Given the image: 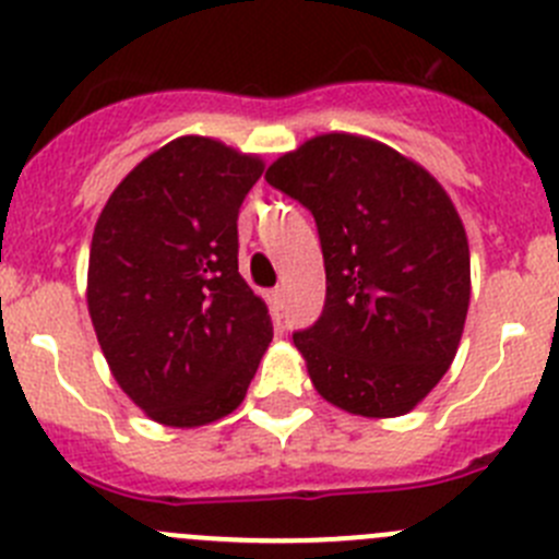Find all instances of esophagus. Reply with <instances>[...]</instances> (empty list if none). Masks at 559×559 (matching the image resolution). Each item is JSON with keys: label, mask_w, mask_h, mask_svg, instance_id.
Segmentation results:
<instances>
[{"label": "esophagus", "mask_w": 559, "mask_h": 559, "mask_svg": "<svg viewBox=\"0 0 559 559\" xmlns=\"http://www.w3.org/2000/svg\"><path fill=\"white\" fill-rule=\"evenodd\" d=\"M283 305H285V288H274V290H271V307H274L276 316H280Z\"/></svg>", "instance_id": "esophagus-1"}]
</instances>
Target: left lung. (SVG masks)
Returning a JSON list of instances; mask_svg holds the SVG:
<instances>
[{
  "label": "left lung",
  "mask_w": 559,
  "mask_h": 559,
  "mask_svg": "<svg viewBox=\"0 0 559 559\" xmlns=\"http://www.w3.org/2000/svg\"><path fill=\"white\" fill-rule=\"evenodd\" d=\"M316 216L326 301L294 334L316 390L362 417L412 412L448 373L469 310V243L439 180L381 142L323 134L265 169Z\"/></svg>",
  "instance_id": "obj_1"
}]
</instances>
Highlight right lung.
<instances>
[{
    "instance_id": "obj_1",
    "label": "right lung",
    "mask_w": 559,
    "mask_h": 559,
    "mask_svg": "<svg viewBox=\"0 0 559 559\" xmlns=\"http://www.w3.org/2000/svg\"><path fill=\"white\" fill-rule=\"evenodd\" d=\"M263 173L180 136L111 191L90 243L87 307L120 390L151 419L197 428L243 401L274 337L238 274V209Z\"/></svg>"
}]
</instances>
